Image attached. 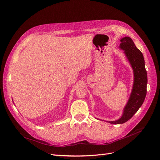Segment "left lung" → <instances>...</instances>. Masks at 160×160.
Listing matches in <instances>:
<instances>
[{"label": "left lung", "instance_id": "1", "mask_svg": "<svg viewBox=\"0 0 160 160\" xmlns=\"http://www.w3.org/2000/svg\"><path fill=\"white\" fill-rule=\"evenodd\" d=\"M120 41L119 48L124 51L132 67L134 81L132 93L123 109L122 116L118 120L108 122L111 124H122L132 118L143 104L147 93L148 77L142 52L135 45L130 37H125Z\"/></svg>", "mask_w": 160, "mask_h": 160}]
</instances>
